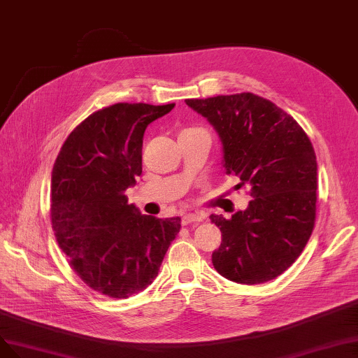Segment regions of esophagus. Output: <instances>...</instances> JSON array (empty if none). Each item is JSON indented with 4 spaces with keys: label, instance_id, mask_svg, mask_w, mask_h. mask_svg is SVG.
Returning <instances> with one entry per match:
<instances>
[{
    "label": "esophagus",
    "instance_id": "esophagus-1",
    "mask_svg": "<svg viewBox=\"0 0 358 358\" xmlns=\"http://www.w3.org/2000/svg\"><path fill=\"white\" fill-rule=\"evenodd\" d=\"M202 220L203 217L199 214H186L181 217V224L182 226H187V224H192V222H201Z\"/></svg>",
    "mask_w": 358,
    "mask_h": 358
}]
</instances>
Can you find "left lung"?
<instances>
[{
	"mask_svg": "<svg viewBox=\"0 0 358 358\" xmlns=\"http://www.w3.org/2000/svg\"><path fill=\"white\" fill-rule=\"evenodd\" d=\"M214 125L227 174L249 184L252 201L231 218L210 215L222 234L215 270L242 285L266 283L306 248L315 222L317 161L306 131L283 109L252 92L189 99Z\"/></svg>",
	"mask_w": 358,
	"mask_h": 358,
	"instance_id": "1",
	"label": "left lung"
}]
</instances>
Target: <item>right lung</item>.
<instances>
[{"instance_id":"obj_1","label":"right lung","mask_w":358,"mask_h":358,"mask_svg":"<svg viewBox=\"0 0 358 358\" xmlns=\"http://www.w3.org/2000/svg\"><path fill=\"white\" fill-rule=\"evenodd\" d=\"M174 103H116L63 143L51 172L50 217L71 267L96 292L122 299L148 287L181 227L141 215L125 192L141 176L144 131Z\"/></svg>"}]
</instances>
